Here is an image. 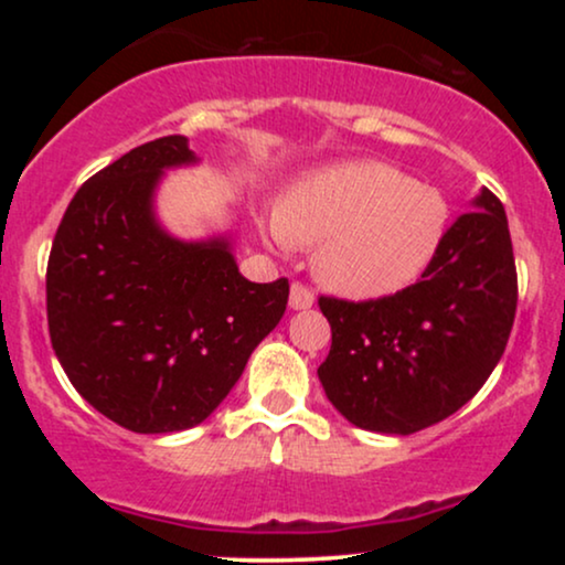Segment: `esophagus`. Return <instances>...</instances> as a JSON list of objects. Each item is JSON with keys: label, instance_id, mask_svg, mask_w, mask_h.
Masks as SVG:
<instances>
[{"label": "esophagus", "instance_id": "1", "mask_svg": "<svg viewBox=\"0 0 565 565\" xmlns=\"http://www.w3.org/2000/svg\"><path fill=\"white\" fill-rule=\"evenodd\" d=\"M289 308L291 310H308L313 308V291H310L305 284L295 281L289 289Z\"/></svg>", "mask_w": 565, "mask_h": 565}]
</instances>
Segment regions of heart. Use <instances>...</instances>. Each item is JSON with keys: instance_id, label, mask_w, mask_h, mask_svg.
Returning a JSON list of instances; mask_svg holds the SVG:
<instances>
[{"instance_id": "1", "label": "heart", "mask_w": 565, "mask_h": 565, "mask_svg": "<svg viewBox=\"0 0 565 565\" xmlns=\"http://www.w3.org/2000/svg\"><path fill=\"white\" fill-rule=\"evenodd\" d=\"M451 228L446 193L385 161L321 167L278 199L274 236L321 244L316 274L355 300L391 297L419 281Z\"/></svg>"}]
</instances>
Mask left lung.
I'll list each match as a JSON object with an SVG mask.
<instances>
[{
  "instance_id": "8db88e82",
  "label": "left lung",
  "mask_w": 565,
  "mask_h": 565,
  "mask_svg": "<svg viewBox=\"0 0 565 565\" xmlns=\"http://www.w3.org/2000/svg\"><path fill=\"white\" fill-rule=\"evenodd\" d=\"M472 206L412 287L364 302L319 297L332 327L319 380L355 427L425 430L468 404L502 359L518 305L508 215L486 188Z\"/></svg>"
}]
</instances>
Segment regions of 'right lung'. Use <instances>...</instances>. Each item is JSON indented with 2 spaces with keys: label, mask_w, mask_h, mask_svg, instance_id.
Returning a JSON list of instances; mask_svg holds the SVG:
<instances>
[{
  "label": "right lung",
  "mask_w": 565,
  "mask_h": 565,
  "mask_svg": "<svg viewBox=\"0 0 565 565\" xmlns=\"http://www.w3.org/2000/svg\"><path fill=\"white\" fill-rule=\"evenodd\" d=\"M183 135L142 142L84 183L47 263V323L71 385L132 433L204 423L276 329L289 281H246L231 238L159 225L164 170L196 164Z\"/></svg>",
  "instance_id": "obj_1"
}]
</instances>
